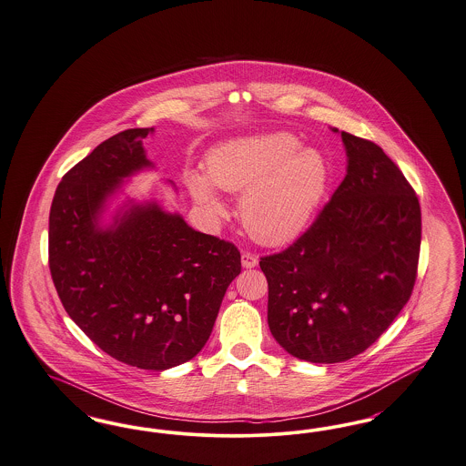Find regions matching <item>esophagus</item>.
<instances>
[{"instance_id":"34e87169","label":"esophagus","mask_w":466,"mask_h":466,"mask_svg":"<svg viewBox=\"0 0 466 466\" xmlns=\"http://www.w3.org/2000/svg\"><path fill=\"white\" fill-rule=\"evenodd\" d=\"M259 263L258 256L252 254V252H243L242 254V264L243 268H256Z\"/></svg>"}]
</instances>
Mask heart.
I'll use <instances>...</instances> for the list:
<instances>
[{"mask_svg":"<svg viewBox=\"0 0 466 466\" xmlns=\"http://www.w3.org/2000/svg\"><path fill=\"white\" fill-rule=\"evenodd\" d=\"M207 177L224 191L245 189L238 207L243 228L258 242L279 245L311 221L327 191L329 167L319 151L277 132L221 144L207 158ZM209 183L198 174L187 177L195 200L219 212L223 205Z\"/></svg>","mask_w":466,"mask_h":466,"instance_id":"1","label":"heart"}]
</instances>
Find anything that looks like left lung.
<instances>
[{"label": "left lung", "instance_id": "8db88e82", "mask_svg": "<svg viewBox=\"0 0 466 466\" xmlns=\"http://www.w3.org/2000/svg\"><path fill=\"white\" fill-rule=\"evenodd\" d=\"M341 137L343 182L301 237L259 261L273 338L315 364L350 360L376 343L409 301L420 263L414 187L376 142Z\"/></svg>", "mask_w": 466, "mask_h": 466}]
</instances>
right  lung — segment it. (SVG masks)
<instances>
[{"mask_svg":"<svg viewBox=\"0 0 466 466\" xmlns=\"http://www.w3.org/2000/svg\"><path fill=\"white\" fill-rule=\"evenodd\" d=\"M151 130H123L64 174L50 207L48 266L64 309L104 353L165 370L205 346L242 261L235 243L157 205L97 228L106 197L149 165L142 139Z\"/></svg>","mask_w":466,"mask_h":466,"instance_id":"1","label":"right lung"}]
</instances>
